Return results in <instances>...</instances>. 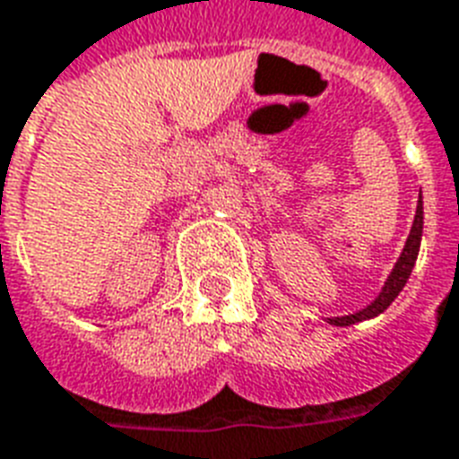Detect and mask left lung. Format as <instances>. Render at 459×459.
I'll return each instance as SVG.
<instances>
[{"instance_id": "obj_1", "label": "left lung", "mask_w": 459, "mask_h": 459, "mask_svg": "<svg viewBox=\"0 0 459 459\" xmlns=\"http://www.w3.org/2000/svg\"><path fill=\"white\" fill-rule=\"evenodd\" d=\"M421 233H424V204H421V199H419V204H416V214H414V223H411V230H409L407 243H404V250H402L400 260L394 264L393 274L387 276V281H385L383 291L377 296L370 306H366L363 310L354 315H344V317H327L330 325H337V327H346V325H354L361 323V320H370V317H376L383 310H387V306L393 303L400 291L407 284L409 274H411V269H414L416 255H419V245H421Z\"/></svg>"}]
</instances>
